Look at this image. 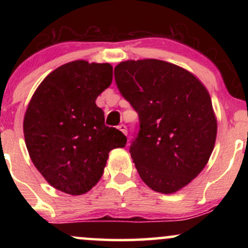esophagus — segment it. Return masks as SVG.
Here are the masks:
<instances>
[{
    "label": "esophagus",
    "instance_id": "obj_1",
    "mask_svg": "<svg viewBox=\"0 0 248 248\" xmlns=\"http://www.w3.org/2000/svg\"><path fill=\"white\" fill-rule=\"evenodd\" d=\"M118 128H119V129H120V130H121V132H122V133H124V134H127V126H126V124H120V126H119Z\"/></svg>",
    "mask_w": 248,
    "mask_h": 248
}]
</instances>
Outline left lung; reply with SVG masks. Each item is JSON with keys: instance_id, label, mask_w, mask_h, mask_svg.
<instances>
[{"instance_id": "left-lung-1", "label": "left lung", "mask_w": 248, "mask_h": 248, "mask_svg": "<svg viewBox=\"0 0 248 248\" xmlns=\"http://www.w3.org/2000/svg\"><path fill=\"white\" fill-rule=\"evenodd\" d=\"M114 77L139 114L129 148L139 175L154 191H178L204 169L215 147L209 92L186 70L158 59L122 62Z\"/></svg>"}]
</instances>
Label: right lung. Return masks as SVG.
I'll return each instance as SVG.
<instances>
[{
  "label": "right lung",
  "instance_id": "add662e5",
  "mask_svg": "<svg viewBox=\"0 0 248 248\" xmlns=\"http://www.w3.org/2000/svg\"><path fill=\"white\" fill-rule=\"evenodd\" d=\"M112 65L76 61L51 72L31 98L23 130L30 158L47 183L70 195L90 191L124 133L105 124L95 100L112 84Z\"/></svg>",
  "mask_w": 248,
  "mask_h": 248
}]
</instances>
